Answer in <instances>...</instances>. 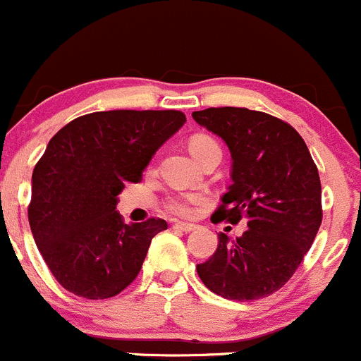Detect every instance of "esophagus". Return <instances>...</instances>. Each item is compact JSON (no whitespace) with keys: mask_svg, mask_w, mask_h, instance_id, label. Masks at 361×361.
Instances as JSON below:
<instances>
[{"mask_svg":"<svg viewBox=\"0 0 361 361\" xmlns=\"http://www.w3.org/2000/svg\"><path fill=\"white\" fill-rule=\"evenodd\" d=\"M174 231H181V232H190L194 231L195 225L194 224H183V221H176V224L173 225Z\"/></svg>","mask_w":361,"mask_h":361,"instance_id":"1","label":"esophagus"}]
</instances>
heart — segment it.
Instances as JSON below:
<instances>
[{"label": "heart", "mask_w": 361, "mask_h": 361, "mask_svg": "<svg viewBox=\"0 0 361 361\" xmlns=\"http://www.w3.org/2000/svg\"><path fill=\"white\" fill-rule=\"evenodd\" d=\"M188 148H190L192 155H194L195 159H199L202 154H206L207 150H211V148H218V145L213 137L206 136V134H195V136H192ZM199 201H201L199 195H180V197L171 199L167 206H169V209L173 211V213L180 214V216H190L195 211V206H197Z\"/></svg>", "instance_id": "b5f03b06"}]
</instances>
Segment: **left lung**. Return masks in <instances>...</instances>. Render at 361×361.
Segmentation results:
<instances>
[{"label":"left lung","instance_id":"8db88e82","mask_svg":"<svg viewBox=\"0 0 361 361\" xmlns=\"http://www.w3.org/2000/svg\"><path fill=\"white\" fill-rule=\"evenodd\" d=\"M192 116L232 155V185L214 214L248 225L234 241L220 232L199 278L228 300L269 297L288 283L322 225L318 167L300 134L267 113L225 106Z\"/></svg>","mask_w":361,"mask_h":361}]
</instances>
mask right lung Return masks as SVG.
<instances>
[{
    "label": "right lung",
    "instance_id": "add662e5",
    "mask_svg": "<svg viewBox=\"0 0 361 361\" xmlns=\"http://www.w3.org/2000/svg\"><path fill=\"white\" fill-rule=\"evenodd\" d=\"M187 122L176 110H111L78 116L47 145L32 171V238L68 292L99 300L140 274L166 220L123 224L116 195L137 183L155 152Z\"/></svg>",
    "mask_w": 361,
    "mask_h": 361
}]
</instances>
